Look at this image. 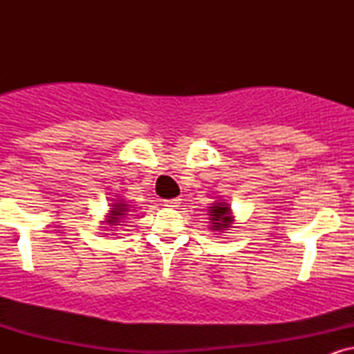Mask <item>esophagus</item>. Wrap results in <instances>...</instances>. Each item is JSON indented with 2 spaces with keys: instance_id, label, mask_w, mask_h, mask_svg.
<instances>
[{
  "instance_id": "obj_1",
  "label": "esophagus",
  "mask_w": 354,
  "mask_h": 354,
  "mask_svg": "<svg viewBox=\"0 0 354 354\" xmlns=\"http://www.w3.org/2000/svg\"><path fill=\"white\" fill-rule=\"evenodd\" d=\"M181 205V200L180 198H173V200H165V206H168V208H178V206Z\"/></svg>"
}]
</instances>
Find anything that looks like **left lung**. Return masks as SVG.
I'll list each match as a JSON object with an SVG mask.
<instances>
[{
  "instance_id": "1",
  "label": "left lung",
  "mask_w": 354,
  "mask_h": 354,
  "mask_svg": "<svg viewBox=\"0 0 354 354\" xmlns=\"http://www.w3.org/2000/svg\"><path fill=\"white\" fill-rule=\"evenodd\" d=\"M211 223H213V230H225L230 228L231 225V216H230V208L228 205H223V203H216L214 206H211L209 211Z\"/></svg>"
}]
</instances>
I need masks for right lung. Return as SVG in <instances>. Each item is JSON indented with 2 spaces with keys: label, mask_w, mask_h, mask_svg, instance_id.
Listing matches in <instances>:
<instances>
[{
  "label": "right lung",
  "mask_w": 354,
  "mask_h": 354,
  "mask_svg": "<svg viewBox=\"0 0 354 354\" xmlns=\"http://www.w3.org/2000/svg\"><path fill=\"white\" fill-rule=\"evenodd\" d=\"M128 208H129V206L123 201L115 203V205H113V208H111V213H109L111 216H109L108 223H111V225H116V223H120V219L124 218V214L129 211Z\"/></svg>",
  "instance_id": "obj_1"
}]
</instances>
